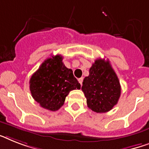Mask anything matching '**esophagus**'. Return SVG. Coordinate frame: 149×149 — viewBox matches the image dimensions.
<instances>
[{
  "mask_svg": "<svg viewBox=\"0 0 149 149\" xmlns=\"http://www.w3.org/2000/svg\"><path fill=\"white\" fill-rule=\"evenodd\" d=\"M78 81H79V83H80V85H82V83H83V77H81V78L79 79Z\"/></svg>",
  "mask_w": 149,
  "mask_h": 149,
  "instance_id": "esophagus-1",
  "label": "esophagus"
}]
</instances>
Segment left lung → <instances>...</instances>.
I'll return each mask as SVG.
<instances>
[{
	"label": "left lung",
	"instance_id": "1",
	"mask_svg": "<svg viewBox=\"0 0 149 149\" xmlns=\"http://www.w3.org/2000/svg\"><path fill=\"white\" fill-rule=\"evenodd\" d=\"M82 90L86 98L87 106L97 113L109 112L120 97L121 86L109 61L97 59L89 75L83 79Z\"/></svg>",
	"mask_w": 149,
	"mask_h": 149
}]
</instances>
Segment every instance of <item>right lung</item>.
<instances>
[{"label": "right lung", "instance_id": "1", "mask_svg": "<svg viewBox=\"0 0 149 149\" xmlns=\"http://www.w3.org/2000/svg\"><path fill=\"white\" fill-rule=\"evenodd\" d=\"M79 89L80 84L72 70L65 66L61 55L47 59L30 79L32 97L41 107L50 111L61 108L69 93Z\"/></svg>", "mask_w": 149, "mask_h": 149}]
</instances>
